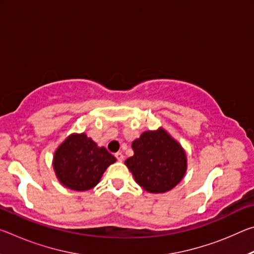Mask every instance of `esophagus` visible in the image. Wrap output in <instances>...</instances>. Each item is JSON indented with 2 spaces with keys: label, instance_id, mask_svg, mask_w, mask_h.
<instances>
[{
  "label": "esophagus",
  "instance_id": "1",
  "mask_svg": "<svg viewBox=\"0 0 254 254\" xmlns=\"http://www.w3.org/2000/svg\"><path fill=\"white\" fill-rule=\"evenodd\" d=\"M115 158H117L118 161H120V162H122L123 159H124L123 154H122L121 152H117V153H115Z\"/></svg>",
  "mask_w": 254,
  "mask_h": 254
}]
</instances>
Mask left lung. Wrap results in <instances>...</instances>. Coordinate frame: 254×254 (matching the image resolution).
Instances as JSON below:
<instances>
[{
	"label": "left lung",
	"mask_w": 254,
	"mask_h": 254,
	"mask_svg": "<svg viewBox=\"0 0 254 254\" xmlns=\"http://www.w3.org/2000/svg\"><path fill=\"white\" fill-rule=\"evenodd\" d=\"M134 154L126 165L137 185L149 192H165L180 183L187 170L184 149L163 128L145 131L132 142Z\"/></svg>",
	"instance_id": "obj_1"
}]
</instances>
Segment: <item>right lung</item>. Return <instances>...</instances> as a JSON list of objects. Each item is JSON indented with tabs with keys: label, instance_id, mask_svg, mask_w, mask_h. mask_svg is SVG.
Wrapping results in <instances>:
<instances>
[{
	"label": "right lung",
	"instance_id": "obj_1",
	"mask_svg": "<svg viewBox=\"0 0 254 254\" xmlns=\"http://www.w3.org/2000/svg\"><path fill=\"white\" fill-rule=\"evenodd\" d=\"M115 161L114 156L104 147H97L85 133H75L56 150L54 169L64 186L84 191L95 187L107 167Z\"/></svg>",
	"mask_w": 254,
	"mask_h": 254
}]
</instances>
